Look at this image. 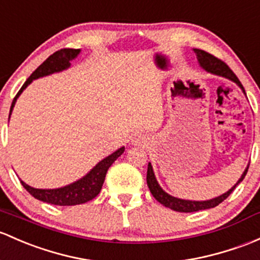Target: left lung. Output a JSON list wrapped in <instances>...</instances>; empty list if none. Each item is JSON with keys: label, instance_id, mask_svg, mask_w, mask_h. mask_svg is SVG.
<instances>
[{"label": "left lung", "instance_id": "left-lung-1", "mask_svg": "<svg viewBox=\"0 0 260 260\" xmlns=\"http://www.w3.org/2000/svg\"><path fill=\"white\" fill-rule=\"evenodd\" d=\"M194 52L197 54V58H198L199 64L204 68L206 71H208L210 73H214V75L222 76V77L228 78V80L236 82L237 84L243 89V92L245 93L244 87L242 86L240 81L238 80L236 75H234L233 71L228 67V64L225 62H223L222 59L217 58L213 54L208 53V52L199 50V48H194ZM248 168H249V165H248L247 168H245L244 173L242 174L240 179L237 182V184L234 185L232 189H229L228 192L224 193V194L217 197V198H213L210 201H203V202H196V201H184V199H179L176 198V197L169 196L168 193H166L162 188L159 187L158 184L157 179H155L154 173H153V168L151 166V163H148V169H147V184H148L149 190H151L152 196L159 202L160 204L167 207L169 209H173L176 212H182V213H190V212H197V210H202V209H209V208H214L217 207L218 204H220L224 199L228 198L231 196V193L233 192L234 188L244 179L245 174H247Z\"/></svg>", "mask_w": 260, "mask_h": 260}]
</instances>
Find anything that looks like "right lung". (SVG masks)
Masks as SVG:
<instances>
[{
	"label": "right lung",
	"instance_id": "right-lung-1",
	"mask_svg": "<svg viewBox=\"0 0 260 260\" xmlns=\"http://www.w3.org/2000/svg\"><path fill=\"white\" fill-rule=\"evenodd\" d=\"M78 53H80V50H75V48H62V50L51 54L42 64L38 66L36 71L27 78V81L24 82L23 86L21 87L18 93L16 94L15 98H13L12 105H11L10 109V116L13 107H15V103L16 101H17L18 95L22 93V91H23L32 81L36 80V78L43 77V76L51 75V73L59 72V71L66 70V68L70 67V62L72 61L73 58H76ZM123 152H124V147H122L118 151L112 153V154L108 155L107 158L101 160V162L98 163L87 176H84L83 178L72 183V184L66 185L63 188H57V189H37V188L29 187L28 184H26V183L22 182V180L21 184L23 185V188L29 193V194L35 197L38 201L54 204V206H77V204L86 203V202L92 201L94 197L98 196V193L102 189V185L103 182H105L108 168Z\"/></svg>",
	"mask_w": 260,
	"mask_h": 260
}]
</instances>
